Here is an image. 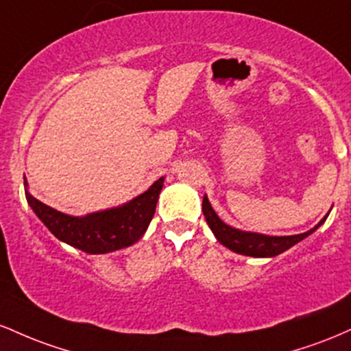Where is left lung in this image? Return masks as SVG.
<instances>
[{
	"mask_svg": "<svg viewBox=\"0 0 351 351\" xmlns=\"http://www.w3.org/2000/svg\"><path fill=\"white\" fill-rule=\"evenodd\" d=\"M203 215L206 217L208 226L211 228V231L215 232L221 244L226 245L228 249L234 251L237 254H243V256H252V257H274L277 254L287 251L289 247L300 243L304 237L312 234L318 226L325 223L327 216L317 224L315 228L310 229L307 232H302V234H293V236H264L257 234V232H244L239 229H234L228 226L226 223L217 217L215 209L211 208L206 196L203 198Z\"/></svg>",
	"mask_w": 351,
	"mask_h": 351,
	"instance_id": "1",
	"label": "left lung"
}]
</instances>
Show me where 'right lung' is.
I'll return each mask as SVG.
<instances>
[{
	"label": "right lung",
	"mask_w": 351,
	"mask_h": 351,
	"mask_svg": "<svg viewBox=\"0 0 351 351\" xmlns=\"http://www.w3.org/2000/svg\"><path fill=\"white\" fill-rule=\"evenodd\" d=\"M163 188V178L130 203L107 211L74 217L56 211L26 191V199L46 228L62 243L87 254H106L135 244L147 231L156 201Z\"/></svg>",
	"instance_id": "1"
}]
</instances>
